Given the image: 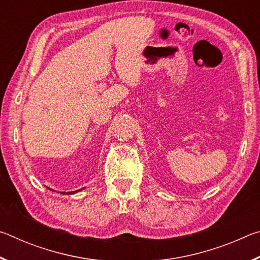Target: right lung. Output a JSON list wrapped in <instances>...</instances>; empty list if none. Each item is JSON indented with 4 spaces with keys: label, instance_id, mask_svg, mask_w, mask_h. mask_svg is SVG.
<instances>
[{
    "label": "right lung",
    "instance_id": "add662e5",
    "mask_svg": "<svg viewBox=\"0 0 260 260\" xmlns=\"http://www.w3.org/2000/svg\"><path fill=\"white\" fill-rule=\"evenodd\" d=\"M80 190H81V189H80ZM78 191V190H77ZM74 192H76V191H71V192H67V193H74ZM61 193H65V192H61Z\"/></svg>",
    "mask_w": 260,
    "mask_h": 260
}]
</instances>
